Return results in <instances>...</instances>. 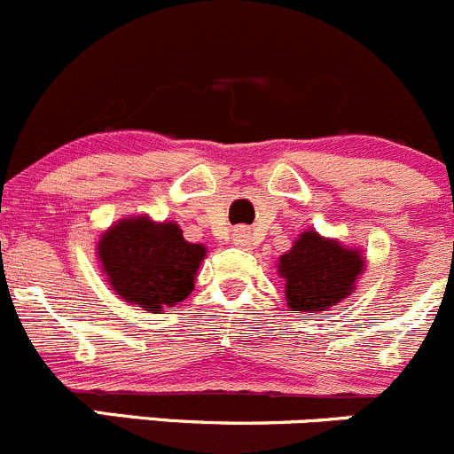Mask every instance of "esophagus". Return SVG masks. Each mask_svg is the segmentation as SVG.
Segmentation results:
<instances>
[{
  "mask_svg": "<svg viewBox=\"0 0 454 454\" xmlns=\"http://www.w3.org/2000/svg\"><path fill=\"white\" fill-rule=\"evenodd\" d=\"M232 244H235L237 248H241V250H250V248H253V239H250V232L246 231V228H239V231H235V235H232Z\"/></svg>",
  "mask_w": 454,
  "mask_h": 454,
  "instance_id": "1",
  "label": "esophagus"
}]
</instances>
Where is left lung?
<instances>
[{
    "instance_id": "1",
    "label": "left lung",
    "mask_w": 454,
    "mask_h": 454,
    "mask_svg": "<svg viewBox=\"0 0 454 454\" xmlns=\"http://www.w3.org/2000/svg\"><path fill=\"white\" fill-rule=\"evenodd\" d=\"M366 268V254L357 246L319 235L308 228L293 248L277 259L288 308L294 312H324L355 293Z\"/></svg>"
}]
</instances>
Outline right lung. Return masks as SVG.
<instances>
[{
	"label": "right lung",
	"mask_w": 454,
	"mask_h": 454,
	"mask_svg": "<svg viewBox=\"0 0 454 454\" xmlns=\"http://www.w3.org/2000/svg\"><path fill=\"white\" fill-rule=\"evenodd\" d=\"M95 250L117 297L157 315L192 293L208 253L204 244L184 239L179 223L155 222L148 215L124 217L106 228Z\"/></svg>",
	"instance_id": "1"
}]
</instances>
